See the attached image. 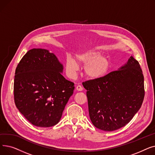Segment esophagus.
Wrapping results in <instances>:
<instances>
[{
	"label": "esophagus",
	"instance_id": "1",
	"mask_svg": "<svg viewBox=\"0 0 155 155\" xmlns=\"http://www.w3.org/2000/svg\"><path fill=\"white\" fill-rule=\"evenodd\" d=\"M76 90L77 91H83V88L82 87V86H80V85H78V86H77V87H76Z\"/></svg>",
	"mask_w": 155,
	"mask_h": 155
}]
</instances>
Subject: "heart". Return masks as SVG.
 I'll use <instances>...</instances> for the list:
<instances>
[{"label": "heart", "instance_id": "heart-1", "mask_svg": "<svg viewBox=\"0 0 155 155\" xmlns=\"http://www.w3.org/2000/svg\"><path fill=\"white\" fill-rule=\"evenodd\" d=\"M77 61L85 66L86 76L91 80H100L106 76L110 68V60L106 56L101 55L96 50H88L78 53L75 56ZM66 69L68 75L73 77L79 67L77 62L68 57L66 60Z\"/></svg>", "mask_w": 155, "mask_h": 155}]
</instances>
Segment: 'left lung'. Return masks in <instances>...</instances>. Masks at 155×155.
Segmentation results:
<instances>
[{"mask_svg": "<svg viewBox=\"0 0 155 155\" xmlns=\"http://www.w3.org/2000/svg\"><path fill=\"white\" fill-rule=\"evenodd\" d=\"M82 84L87 91L91 120L102 131H112L126 126L143 102L144 76L139 62L132 56L118 70Z\"/></svg>", "mask_w": 155, "mask_h": 155, "instance_id": "obj_1", "label": "left lung"}]
</instances>
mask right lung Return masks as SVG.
Segmentation results:
<instances>
[{
  "mask_svg": "<svg viewBox=\"0 0 155 155\" xmlns=\"http://www.w3.org/2000/svg\"><path fill=\"white\" fill-rule=\"evenodd\" d=\"M63 66L45 49L28 51L15 69L14 102L19 112L36 126L49 127L60 121L74 91L62 75Z\"/></svg>",
  "mask_w": 155,
  "mask_h": 155,
  "instance_id": "1",
  "label": "right lung"
}]
</instances>
